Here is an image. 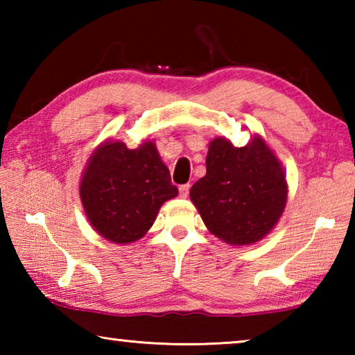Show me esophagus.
Listing matches in <instances>:
<instances>
[{
	"label": "esophagus",
	"mask_w": 355,
	"mask_h": 355,
	"mask_svg": "<svg viewBox=\"0 0 355 355\" xmlns=\"http://www.w3.org/2000/svg\"><path fill=\"white\" fill-rule=\"evenodd\" d=\"M189 196V184H182L180 186V197H183V199H186V197Z\"/></svg>",
	"instance_id": "esophagus-1"
}]
</instances>
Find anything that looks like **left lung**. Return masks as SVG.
<instances>
[{
    "instance_id": "1",
    "label": "left lung",
    "mask_w": 355,
    "mask_h": 355,
    "mask_svg": "<svg viewBox=\"0 0 355 355\" xmlns=\"http://www.w3.org/2000/svg\"><path fill=\"white\" fill-rule=\"evenodd\" d=\"M189 197L209 233L230 245H250L269 235L284 214L286 173L260 135L244 147L214 137L205 177L192 184Z\"/></svg>"
}]
</instances>
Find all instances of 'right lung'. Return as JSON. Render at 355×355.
Listing matches in <instances>:
<instances>
[{"mask_svg": "<svg viewBox=\"0 0 355 355\" xmlns=\"http://www.w3.org/2000/svg\"><path fill=\"white\" fill-rule=\"evenodd\" d=\"M177 194L153 141L128 148L106 139L87 159L80 182L89 224L106 241L122 245L146 235L161 205Z\"/></svg>", "mask_w": 355, "mask_h": 355, "instance_id": "right-lung-1", "label": "right lung"}]
</instances>
